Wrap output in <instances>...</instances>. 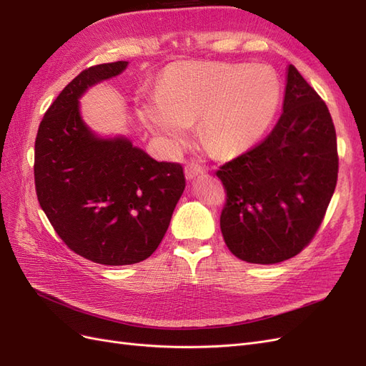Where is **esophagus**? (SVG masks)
Instances as JSON below:
<instances>
[{"mask_svg": "<svg viewBox=\"0 0 366 366\" xmlns=\"http://www.w3.org/2000/svg\"><path fill=\"white\" fill-rule=\"evenodd\" d=\"M203 172H204V169L202 168V166H198L195 163H189L184 168V174H186L187 180H194V179H197L198 175H202Z\"/></svg>", "mask_w": 366, "mask_h": 366, "instance_id": "esophagus-1", "label": "esophagus"}]
</instances>
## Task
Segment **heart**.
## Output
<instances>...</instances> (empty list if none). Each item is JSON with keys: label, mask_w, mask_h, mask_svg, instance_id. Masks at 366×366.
Masks as SVG:
<instances>
[{"label": "heart", "mask_w": 366, "mask_h": 366, "mask_svg": "<svg viewBox=\"0 0 366 366\" xmlns=\"http://www.w3.org/2000/svg\"><path fill=\"white\" fill-rule=\"evenodd\" d=\"M281 101V84L264 64L183 61L164 69L157 93L137 101V114L169 152L198 132L221 157L249 149L269 129Z\"/></svg>", "instance_id": "heart-1"}]
</instances>
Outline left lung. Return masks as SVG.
Wrapping results in <instances>:
<instances>
[{
    "instance_id": "obj_1",
    "label": "left lung",
    "mask_w": 366,
    "mask_h": 366,
    "mask_svg": "<svg viewBox=\"0 0 366 366\" xmlns=\"http://www.w3.org/2000/svg\"><path fill=\"white\" fill-rule=\"evenodd\" d=\"M337 164L328 108L289 65L278 124L258 147L217 171L227 191L219 227L229 250L252 264L293 258L322 223Z\"/></svg>"
}]
</instances>
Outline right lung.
Segmentation results:
<instances>
[{
	"label": "right lung",
	"instance_id": "add662e5",
	"mask_svg": "<svg viewBox=\"0 0 366 366\" xmlns=\"http://www.w3.org/2000/svg\"><path fill=\"white\" fill-rule=\"evenodd\" d=\"M127 67L117 61L77 74L44 114L35 142L42 210L73 252L105 265L149 258L186 186L179 163L154 160L125 136H99L82 119L81 97Z\"/></svg>",
	"mask_w": 366,
	"mask_h": 366
}]
</instances>
